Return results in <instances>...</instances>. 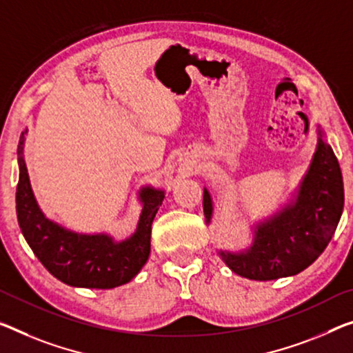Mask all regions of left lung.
I'll use <instances>...</instances> for the list:
<instances>
[{"mask_svg": "<svg viewBox=\"0 0 353 353\" xmlns=\"http://www.w3.org/2000/svg\"><path fill=\"white\" fill-rule=\"evenodd\" d=\"M317 148L292 203L270 219L259 222L254 241L243 252L221 257L233 273L254 281H271L298 274L325 251L334 235L344 208V184L332 146L317 129ZM203 213L213 214L210 192L203 189Z\"/></svg>", "mask_w": 353, "mask_h": 353, "instance_id": "left-lung-1", "label": "left lung"}]
</instances>
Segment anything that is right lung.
<instances>
[{"label": "right lung", "instance_id": "1", "mask_svg": "<svg viewBox=\"0 0 353 353\" xmlns=\"http://www.w3.org/2000/svg\"><path fill=\"white\" fill-rule=\"evenodd\" d=\"M25 134L19 142V184L15 202L17 219L26 243L39 262L61 283L86 289H113L131 281L150 256L151 224L164 200V191L140 189L143 203L137 230L117 243L105 233L80 235L48 221L31 191L23 159Z\"/></svg>", "mask_w": 353, "mask_h": 353}]
</instances>
